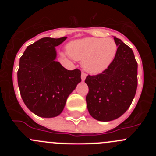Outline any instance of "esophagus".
<instances>
[{
	"label": "esophagus",
	"instance_id": "esophagus-1",
	"mask_svg": "<svg viewBox=\"0 0 156 156\" xmlns=\"http://www.w3.org/2000/svg\"><path fill=\"white\" fill-rule=\"evenodd\" d=\"M87 77V74L85 73L84 72H82V73H81V79H82V80L83 81L85 79H86Z\"/></svg>",
	"mask_w": 156,
	"mask_h": 156
}]
</instances>
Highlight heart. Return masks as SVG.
<instances>
[{"label":"heart","instance_id":"b5f03b06","mask_svg":"<svg viewBox=\"0 0 156 156\" xmlns=\"http://www.w3.org/2000/svg\"><path fill=\"white\" fill-rule=\"evenodd\" d=\"M117 49L116 43L112 38L87 37L68 45L69 55L83 61V68L90 73H99L108 68L115 58Z\"/></svg>","mask_w":156,"mask_h":156}]
</instances>
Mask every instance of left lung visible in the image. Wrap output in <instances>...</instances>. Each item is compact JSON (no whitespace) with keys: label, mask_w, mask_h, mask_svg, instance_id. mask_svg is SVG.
Masks as SVG:
<instances>
[{"label":"left lung","mask_w":156,"mask_h":156,"mask_svg":"<svg viewBox=\"0 0 156 156\" xmlns=\"http://www.w3.org/2000/svg\"><path fill=\"white\" fill-rule=\"evenodd\" d=\"M118 49L108 68L94 76L88 75L86 101L89 113L99 121L119 118L128 109L137 87V62L132 49L114 37Z\"/></svg>","instance_id":"8db88e82"}]
</instances>
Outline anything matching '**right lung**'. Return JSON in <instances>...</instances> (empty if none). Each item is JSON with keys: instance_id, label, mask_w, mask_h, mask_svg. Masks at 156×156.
<instances>
[{"instance_id": "obj_1", "label": "right lung", "mask_w": 156, "mask_h": 156, "mask_svg": "<svg viewBox=\"0 0 156 156\" xmlns=\"http://www.w3.org/2000/svg\"><path fill=\"white\" fill-rule=\"evenodd\" d=\"M66 38H41L27 47L19 60L20 94L27 108L38 116L58 115L68 96L81 81L80 70H67L55 61V48Z\"/></svg>"}]
</instances>
